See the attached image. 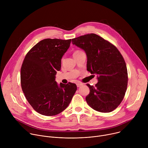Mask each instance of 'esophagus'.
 <instances>
[{"mask_svg":"<svg viewBox=\"0 0 148 148\" xmlns=\"http://www.w3.org/2000/svg\"><path fill=\"white\" fill-rule=\"evenodd\" d=\"M81 86H82V83H81V82H78L77 83V87H80Z\"/></svg>","mask_w":148,"mask_h":148,"instance_id":"34e87169","label":"esophagus"}]
</instances>
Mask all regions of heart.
Returning a JSON list of instances; mask_svg holds the SVG:
<instances>
[{
    "mask_svg": "<svg viewBox=\"0 0 148 148\" xmlns=\"http://www.w3.org/2000/svg\"><path fill=\"white\" fill-rule=\"evenodd\" d=\"M81 51L80 50H77V51H74V54H73V55H74V54H77V53H78L79 52H80Z\"/></svg>",
    "mask_w": 148,
    "mask_h": 148,
    "instance_id": "heart-1",
    "label": "heart"
}]
</instances>
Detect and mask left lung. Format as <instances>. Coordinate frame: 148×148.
Segmentation results:
<instances>
[{"label":"left lung","mask_w":148,"mask_h":148,"mask_svg":"<svg viewBox=\"0 0 148 148\" xmlns=\"http://www.w3.org/2000/svg\"><path fill=\"white\" fill-rule=\"evenodd\" d=\"M72 43L85 51L87 70L98 75L95 86L87 84L90 88L87 103L98 112H112L121 103L127 89L128 71L122 54L110 42L94 33L73 38Z\"/></svg>","instance_id":"8db88e82"}]
</instances>
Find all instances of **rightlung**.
<instances>
[{"mask_svg": "<svg viewBox=\"0 0 148 148\" xmlns=\"http://www.w3.org/2000/svg\"><path fill=\"white\" fill-rule=\"evenodd\" d=\"M71 39L42 40L27 53L21 67L23 92L38 113L53 116L62 112L70 104L77 90L75 84H60L55 81L61 69V58Z\"/></svg>", "mask_w": 148, "mask_h": 148, "instance_id": "add662e5", "label": "right lung"}]
</instances>
